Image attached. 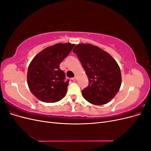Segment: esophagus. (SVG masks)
Masks as SVG:
<instances>
[{
    "label": "esophagus",
    "instance_id": "esophagus-1",
    "mask_svg": "<svg viewBox=\"0 0 151 151\" xmlns=\"http://www.w3.org/2000/svg\"><path fill=\"white\" fill-rule=\"evenodd\" d=\"M72 80L74 81V82H75V81H77V77H73V78L72 79Z\"/></svg>",
    "mask_w": 151,
    "mask_h": 151
}]
</instances>
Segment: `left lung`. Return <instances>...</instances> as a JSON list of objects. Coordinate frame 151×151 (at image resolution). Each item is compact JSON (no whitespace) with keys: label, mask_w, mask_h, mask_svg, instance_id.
Masks as SVG:
<instances>
[{"label":"left lung","mask_w":151,"mask_h":151,"mask_svg":"<svg viewBox=\"0 0 151 151\" xmlns=\"http://www.w3.org/2000/svg\"><path fill=\"white\" fill-rule=\"evenodd\" d=\"M89 79L82 91L84 98L95 105L109 103L115 96L122 84L119 65L110 55L93 45L79 43L73 49Z\"/></svg>","instance_id":"8db88e82"}]
</instances>
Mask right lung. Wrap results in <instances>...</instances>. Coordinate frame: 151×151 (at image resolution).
Segmentation results:
<instances>
[{
    "mask_svg": "<svg viewBox=\"0 0 151 151\" xmlns=\"http://www.w3.org/2000/svg\"><path fill=\"white\" fill-rule=\"evenodd\" d=\"M75 44L57 43L43 49L33 58L27 73V83L35 96L45 103H55L64 98L68 81L59 65Z\"/></svg>",
    "mask_w": 151,
    "mask_h": 151,
    "instance_id": "1",
    "label": "right lung"
}]
</instances>
